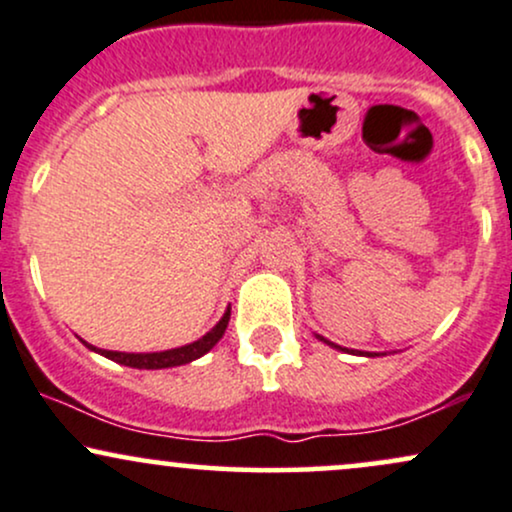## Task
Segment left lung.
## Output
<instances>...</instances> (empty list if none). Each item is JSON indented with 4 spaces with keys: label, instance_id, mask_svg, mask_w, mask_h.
Instances as JSON below:
<instances>
[{
    "label": "left lung",
    "instance_id": "8db88e82",
    "mask_svg": "<svg viewBox=\"0 0 512 512\" xmlns=\"http://www.w3.org/2000/svg\"><path fill=\"white\" fill-rule=\"evenodd\" d=\"M327 344H332V342H327ZM334 346V349H342V346H337V344H332Z\"/></svg>",
    "mask_w": 512,
    "mask_h": 512
}]
</instances>
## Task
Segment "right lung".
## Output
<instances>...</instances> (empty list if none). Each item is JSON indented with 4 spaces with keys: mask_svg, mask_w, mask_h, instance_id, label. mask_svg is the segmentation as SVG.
I'll return each instance as SVG.
<instances>
[{
    "mask_svg": "<svg viewBox=\"0 0 512 512\" xmlns=\"http://www.w3.org/2000/svg\"><path fill=\"white\" fill-rule=\"evenodd\" d=\"M228 320H231V310H226L219 320V325H216L211 332L204 334L202 339H197V342L180 346V349L154 351V354H125V351L96 349V346H91V344H86V346L88 349L98 351V354H103L105 358H110V361H117V363H122V366H129V368H146V370L173 368V366H182V363L195 361V358L207 354L211 346H216V342L223 337V332H226V327H228Z\"/></svg>",
    "mask_w": 512,
    "mask_h": 512,
    "instance_id": "right-lung-1",
    "label": "right lung"
}]
</instances>
